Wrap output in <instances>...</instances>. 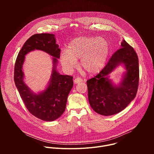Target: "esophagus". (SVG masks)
<instances>
[{
  "mask_svg": "<svg viewBox=\"0 0 154 154\" xmlns=\"http://www.w3.org/2000/svg\"><path fill=\"white\" fill-rule=\"evenodd\" d=\"M74 83L75 84H77V83H80V82H83V80L81 79V78H79V77H77V78H76V79H74Z\"/></svg>",
  "mask_w": 154,
  "mask_h": 154,
  "instance_id": "1",
  "label": "esophagus"
}]
</instances>
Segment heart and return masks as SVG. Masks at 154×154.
<instances>
[{"label": "heart", "mask_w": 154, "mask_h": 154, "mask_svg": "<svg viewBox=\"0 0 154 154\" xmlns=\"http://www.w3.org/2000/svg\"><path fill=\"white\" fill-rule=\"evenodd\" d=\"M109 51V43L103 38L80 36L72 39L66 51L60 55L63 68L71 71L77 66L80 60L82 69L90 75L99 73L106 63Z\"/></svg>", "instance_id": "obj_1"}]
</instances>
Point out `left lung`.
Returning a JSON list of instances; mask_svg holds the SVG:
<instances>
[{"instance_id":"left-lung-1","label":"left lung","mask_w":154,"mask_h":154,"mask_svg":"<svg viewBox=\"0 0 154 154\" xmlns=\"http://www.w3.org/2000/svg\"><path fill=\"white\" fill-rule=\"evenodd\" d=\"M122 65L126 72L118 85L110 79V74ZM139 82V61L134 48L123 39L121 48L109 59L105 68L94 77L86 81L88 96L93 110L103 116L117 114L132 101Z\"/></svg>"}]
</instances>
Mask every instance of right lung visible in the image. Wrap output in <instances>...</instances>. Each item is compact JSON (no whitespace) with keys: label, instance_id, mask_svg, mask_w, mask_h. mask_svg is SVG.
Wrapping results in <instances>:
<instances>
[{"label":"right lung","instance_id":"1","mask_svg":"<svg viewBox=\"0 0 154 154\" xmlns=\"http://www.w3.org/2000/svg\"><path fill=\"white\" fill-rule=\"evenodd\" d=\"M36 50L45 51L53 57V70L46 88L36 94L24 82L23 64L25 56ZM60 49L55 35L35 34L29 38L19 51L14 66V80L20 97L29 112L45 121H53L64 113L68 95L73 86V77L61 75L57 70Z\"/></svg>","mask_w":154,"mask_h":154}]
</instances>
